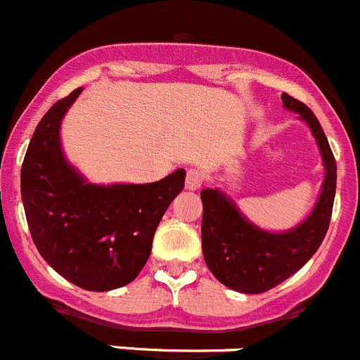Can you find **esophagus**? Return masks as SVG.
<instances>
[{
    "label": "esophagus",
    "mask_w": 360,
    "mask_h": 360,
    "mask_svg": "<svg viewBox=\"0 0 360 360\" xmlns=\"http://www.w3.org/2000/svg\"><path fill=\"white\" fill-rule=\"evenodd\" d=\"M203 184V174L200 173L198 169H189L187 171V176H186V189L189 191H198Z\"/></svg>",
    "instance_id": "obj_1"
}]
</instances>
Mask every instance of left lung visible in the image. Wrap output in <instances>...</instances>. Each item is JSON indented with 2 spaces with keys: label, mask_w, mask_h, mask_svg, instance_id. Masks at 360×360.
<instances>
[{
  "label": "left lung",
  "mask_w": 360,
  "mask_h": 360,
  "mask_svg": "<svg viewBox=\"0 0 360 360\" xmlns=\"http://www.w3.org/2000/svg\"><path fill=\"white\" fill-rule=\"evenodd\" d=\"M283 105L297 112L320 148L325 178L311 214L288 231H266L252 224L235 201L217 187L201 191L203 258L215 279L240 293H263L302 269L327 235L336 196V159L314 112L288 94Z\"/></svg>",
  "instance_id": "obj_1"
}]
</instances>
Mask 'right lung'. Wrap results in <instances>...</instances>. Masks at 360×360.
<instances>
[{
  "label": "right lung",
  "instance_id": "add662e5",
  "mask_svg": "<svg viewBox=\"0 0 360 360\" xmlns=\"http://www.w3.org/2000/svg\"><path fill=\"white\" fill-rule=\"evenodd\" d=\"M81 91L58 101L37 125L20 169V196L40 256L72 285L109 292L141 272L164 212L182 193L186 169L153 184L88 182L60 139L61 120Z\"/></svg>",
  "mask_w": 360,
  "mask_h": 360
}]
</instances>
